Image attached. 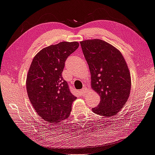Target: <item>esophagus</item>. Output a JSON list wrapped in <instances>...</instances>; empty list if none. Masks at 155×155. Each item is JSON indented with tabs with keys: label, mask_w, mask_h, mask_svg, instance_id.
I'll use <instances>...</instances> for the list:
<instances>
[{
	"label": "esophagus",
	"mask_w": 155,
	"mask_h": 155,
	"mask_svg": "<svg viewBox=\"0 0 155 155\" xmlns=\"http://www.w3.org/2000/svg\"><path fill=\"white\" fill-rule=\"evenodd\" d=\"M86 91H87V87H84L83 89H81L80 90V92H81V94H82V95H83V94H84L86 92Z\"/></svg>",
	"instance_id": "obj_1"
}]
</instances>
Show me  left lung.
<instances>
[{"mask_svg": "<svg viewBox=\"0 0 155 155\" xmlns=\"http://www.w3.org/2000/svg\"><path fill=\"white\" fill-rule=\"evenodd\" d=\"M91 75V87L100 96L92 111L104 116L116 115L127 102L131 87L130 74L121 53L101 39L80 42Z\"/></svg>", "mask_w": 155, "mask_h": 155, "instance_id": "1", "label": "left lung"}]
</instances>
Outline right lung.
<instances>
[{"mask_svg": "<svg viewBox=\"0 0 155 155\" xmlns=\"http://www.w3.org/2000/svg\"><path fill=\"white\" fill-rule=\"evenodd\" d=\"M79 47L78 42H61L37 53L27 77V91L37 113L47 122L58 123L69 117L76 99L61 74L68 57Z\"/></svg>", "mask_w": 155, "mask_h": 155, "instance_id": "obj_1", "label": "right lung"}]
</instances>
